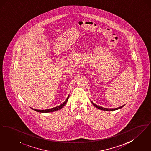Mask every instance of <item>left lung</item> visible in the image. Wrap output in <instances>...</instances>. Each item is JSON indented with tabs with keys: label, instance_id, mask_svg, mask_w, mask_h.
<instances>
[{
	"label": "left lung",
	"instance_id": "left-lung-1",
	"mask_svg": "<svg viewBox=\"0 0 151 151\" xmlns=\"http://www.w3.org/2000/svg\"><path fill=\"white\" fill-rule=\"evenodd\" d=\"M91 102H92V104L96 108H97V109H100V110H104V111H114V110H118V109H121V108H123V107L126 105V104H125V105H122V106H120V107H119V108H112V109L111 108V109H109V108H102V107L96 105L92 101H91Z\"/></svg>",
	"mask_w": 151,
	"mask_h": 151
}]
</instances>
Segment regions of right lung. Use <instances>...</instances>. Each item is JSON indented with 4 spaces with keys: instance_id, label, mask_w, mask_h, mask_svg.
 Masks as SVG:
<instances>
[{
    "instance_id": "1",
    "label": "right lung",
    "mask_w": 151,
    "mask_h": 151,
    "mask_svg": "<svg viewBox=\"0 0 151 151\" xmlns=\"http://www.w3.org/2000/svg\"><path fill=\"white\" fill-rule=\"evenodd\" d=\"M68 99H69V95L68 96L67 99L65 100V102H64L63 104H62L61 105L58 106L57 107L51 108V109H46V110H37V109H33V108H32L33 110H35V111H37V112H39V113H46L54 112V111H57L58 110H59V109H62V108H63V107L65 106V105L66 104V103H67V102Z\"/></svg>"
}]
</instances>
